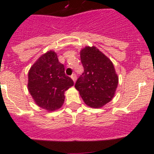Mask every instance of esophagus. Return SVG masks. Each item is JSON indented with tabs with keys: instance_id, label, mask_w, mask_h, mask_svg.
Wrapping results in <instances>:
<instances>
[{
	"instance_id": "esophagus-1",
	"label": "esophagus",
	"mask_w": 154,
	"mask_h": 154,
	"mask_svg": "<svg viewBox=\"0 0 154 154\" xmlns=\"http://www.w3.org/2000/svg\"><path fill=\"white\" fill-rule=\"evenodd\" d=\"M71 78H72V79L73 80V82H74L76 81V79H77V78H76L75 74H72V76H71Z\"/></svg>"
}]
</instances>
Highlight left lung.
Instances as JSON below:
<instances>
[{"instance_id":"8db88e82","label":"left lung","mask_w":154,"mask_h":154,"mask_svg":"<svg viewBox=\"0 0 154 154\" xmlns=\"http://www.w3.org/2000/svg\"><path fill=\"white\" fill-rule=\"evenodd\" d=\"M84 68L75 87L84 103L99 109L112 99L118 86L119 77L109 58L95 46H86L80 51Z\"/></svg>"}]
</instances>
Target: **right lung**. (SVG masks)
Returning a JSON list of instances; mask_svg holds the SVG:
<instances>
[{
  "instance_id": "right-lung-1",
  "label": "right lung",
  "mask_w": 154,
  "mask_h": 154,
  "mask_svg": "<svg viewBox=\"0 0 154 154\" xmlns=\"http://www.w3.org/2000/svg\"><path fill=\"white\" fill-rule=\"evenodd\" d=\"M73 85L72 79L65 74L64 65L53 51L39 57L28 72V92L36 105L48 112L62 107L65 92Z\"/></svg>"
}]
</instances>
